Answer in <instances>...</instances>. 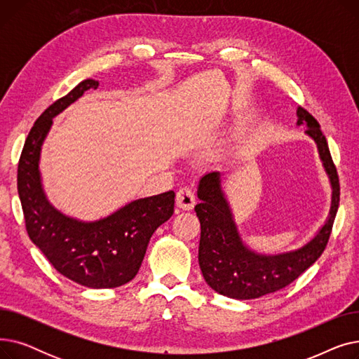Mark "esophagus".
I'll use <instances>...</instances> for the list:
<instances>
[{
    "label": "esophagus",
    "mask_w": 359,
    "mask_h": 359,
    "mask_svg": "<svg viewBox=\"0 0 359 359\" xmlns=\"http://www.w3.org/2000/svg\"><path fill=\"white\" fill-rule=\"evenodd\" d=\"M176 206L183 211H191L195 206V194L191 187H182L176 195Z\"/></svg>",
    "instance_id": "esophagus-1"
}]
</instances>
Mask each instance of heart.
Wrapping results in <instances>:
<instances>
[{"label": "heart", "mask_w": 359, "mask_h": 359, "mask_svg": "<svg viewBox=\"0 0 359 359\" xmlns=\"http://www.w3.org/2000/svg\"><path fill=\"white\" fill-rule=\"evenodd\" d=\"M243 142H244V132L241 129H237L234 132V135L231 137V140L229 142H225L224 147H225V149H229V151H236V149L240 148V145Z\"/></svg>", "instance_id": "heart-1"}]
</instances>
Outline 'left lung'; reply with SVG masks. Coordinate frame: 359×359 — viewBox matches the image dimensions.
<instances>
[{
    "instance_id": "8db88e82",
    "label": "left lung",
    "mask_w": 359,
    "mask_h": 359,
    "mask_svg": "<svg viewBox=\"0 0 359 359\" xmlns=\"http://www.w3.org/2000/svg\"><path fill=\"white\" fill-rule=\"evenodd\" d=\"M297 125H307L306 134L316 142L320 160L332 186L330 211L317 234L291 252L262 255L249 249L238 233L230 202L222 191V173L211 172L201 177L195 206L201 222L199 266L214 291L234 299H253L290 285L322 256L329 241L339 206V177L327 141L318 122L303 109H297Z\"/></svg>"
}]
</instances>
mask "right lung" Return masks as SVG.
<instances>
[{
	"label": "right lung",
	"instance_id": "add662e5",
	"mask_svg": "<svg viewBox=\"0 0 359 359\" xmlns=\"http://www.w3.org/2000/svg\"><path fill=\"white\" fill-rule=\"evenodd\" d=\"M99 87L87 79L39 116L25 142L17 170V189L30 240L52 266L88 288H116L138 273L151 236L175 212V192L135 199L96 221H81L48 201L39 170L41 151L53 118Z\"/></svg>",
	"mask_w": 359,
	"mask_h": 359
}]
</instances>
